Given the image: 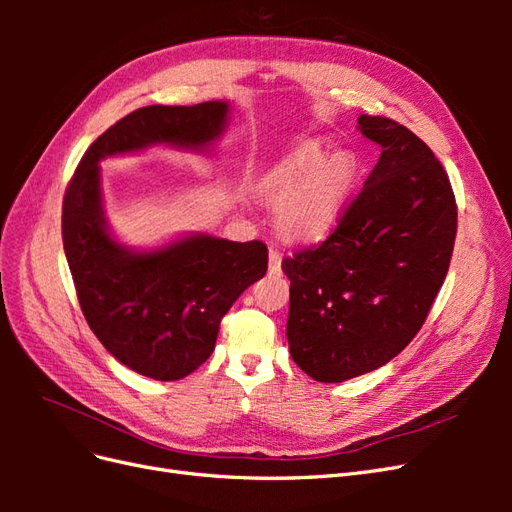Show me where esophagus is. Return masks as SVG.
Segmentation results:
<instances>
[{"mask_svg":"<svg viewBox=\"0 0 512 512\" xmlns=\"http://www.w3.org/2000/svg\"><path fill=\"white\" fill-rule=\"evenodd\" d=\"M269 273H282V252L275 247L269 252Z\"/></svg>","mask_w":512,"mask_h":512,"instance_id":"34e87169","label":"esophagus"}]
</instances>
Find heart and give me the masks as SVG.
Wrapping results in <instances>:
<instances>
[{"label": "heart", "mask_w": 512, "mask_h": 512, "mask_svg": "<svg viewBox=\"0 0 512 512\" xmlns=\"http://www.w3.org/2000/svg\"><path fill=\"white\" fill-rule=\"evenodd\" d=\"M354 160L335 153L324 160L318 143L292 149L260 179V192L277 207V228L288 239L314 241L327 235L342 215L352 185Z\"/></svg>", "instance_id": "heart-1"}]
</instances>
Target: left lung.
<instances>
[{"label": "left lung", "mask_w": 512, "mask_h": 512, "mask_svg": "<svg viewBox=\"0 0 512 512\" xmlns=\"http://www.w3.org/2000/svg\"><path fill=\"white\" fill-rule=\"evenodd\" d=\"M359 126L382 147L378 164L329 237L282 260L290 354L318 382L367 374L412 342L457 235L455 192L433 151L389 117L361 115Z\"/></svg>", "instance_id": "1"}]
</instances>
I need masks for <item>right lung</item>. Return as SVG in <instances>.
I'll list each match as a JSON object with an SVG mask.
<instances>
[{
	"label": "right lung",
	"mask_w": 512,
	"mask_h": 512,
	"mask_svg": "<svg viewBox=\"0 0 512 512\" xmlns=\"http://www.w3.org/2000/svg\"><path fill=\"white\" fill-rule=\"evenodd\" d=\"M226 113V102L136 108L91 143L64 194L61 239L89 329L153 380H181L209 359L230 305L267 273L269 250L205 235L151 254L123 250L104 228L98 162L151 143L205 147Z\"/></svg>",
	"instance_id": "1"
}]
</instances>
